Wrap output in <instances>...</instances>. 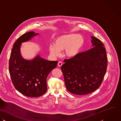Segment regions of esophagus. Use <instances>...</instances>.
Instances as JSON below:
<instances>
[{
  "mask_svg": "<svg viewBox=\"0 0 121 121\" xmlns=\"http://www.w3.org/2000/svg\"><path fill=\"white\" fill-rule=\"evenodd\" d=\"M62 65H63V63H62V62H61V61L58 62V65L59 66L61 67V66Z\"/></svg>",
  "mask_w": 121,
  "mask_h": 121,
  "instance_id": "esophagus-1",
  "label": "esophagus"
}]
</instances>
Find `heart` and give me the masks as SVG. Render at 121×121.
<instances>
[{
  "instance_id": "b5f03b06",
  "label": "heart",
  "mask_w": 121,
  "mask_h": 121,
  "mask_svg": "<svg viewBox=\"0 0 121 121\" xmlns=\"http://www.w3.org/2000/svg\"><path fill=\"white\" fill-rule=\"evenodd\" d=\"M84 42V38L81 35L75 33L63 35L55 39L54 45H50L49 50L51 55L58 56L61 54L60 51L65 49V55L68 57L73 58L79 53Z\"/></svg>"
}]
</instances>
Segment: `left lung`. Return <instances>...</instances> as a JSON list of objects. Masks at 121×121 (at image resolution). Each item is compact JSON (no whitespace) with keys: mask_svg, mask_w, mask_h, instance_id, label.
Returning a JSON list of instances; mask_svg holds the SVG:
<instances>
[{"mask_svg":"<svg viewBox=\"0 0 121 121\" xmlns=\"http://www.w3.org/2000/svg\"><path fill=\"white\" fill-rule=\"evenodd\" d=\"M91 38L93 48L65 59L61 66L65 86L74 95H85L96 90L106 73L108 58L104 45L96 37Z\"/></svg>","mask_w":121,"mask_h":121,"instance_id":"obj_1","label":"left lung"}]
</instances>
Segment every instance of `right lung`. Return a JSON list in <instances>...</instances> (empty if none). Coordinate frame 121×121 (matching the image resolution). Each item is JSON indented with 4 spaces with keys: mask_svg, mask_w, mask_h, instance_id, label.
<instances>
[{
    "mask_svg": "<svg viewBox=\"0 0 121 121\" xmlns=\"http://www.w3.org/2000/svg\"><path fill=\"white\" fill-rule=\"evenodd\" d=\"M38 35L31 31L21 35L13 44L9 62V73L14 87L25 96L30 97L41 96L46 93L47 77L58 63L45 60L39 55L32 60L22 56V43Z\"/></svg>",
    "mask_w": 121,
    "mask_h": 121,
    "instance_id": "right-lung-1",
    "label": "right lung"
}]
</instances>
